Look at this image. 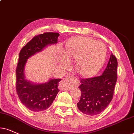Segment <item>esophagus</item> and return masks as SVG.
<instances>
[{
    "mask_svg": "<svg viewBox=\"0 0 134 134\" xmlns=\"http://www.w3.org/2000/svg\"><path fill=\"white\" fill-rule=\"evenodd\" d=\"M74 83L75 87H78L79 85V80L76 78H74L72 75H68L65 79L62 80L60 82L59 85V88L60 90H70L72 88L70 82Z\"/></svg>",
    "mask_w": 134,
    "mask_h": 134,
    "instance_id": "obj_1",
    "label": "esophagus"
}]
</instances>
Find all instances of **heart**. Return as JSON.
Returning a JSON list of instances; mask_svg holds the SVG:
<instances>
[{
    "mask_svg": "<svg viewBox=\"0 0 134 134\" xmlns=\"http://www.w3.org/2000/svg\"><path fill=\"white\" fill-rule=\"evenodd\" d=\"M65 55L60 58L62 67H67L69 60H77L76 68L80 75L91 77L97 74L104 64L106 47L101 41L86 37H76L69 41Z\"/></svg>",
    "mask_w": 134,
    "mask_h": 134,
    "instance_id": "obj_1",
    "label": "heart"
}]
</instances>
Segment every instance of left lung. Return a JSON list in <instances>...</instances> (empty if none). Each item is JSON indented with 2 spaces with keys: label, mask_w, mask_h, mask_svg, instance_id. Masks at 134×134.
Returning a JSON list of instances; mask_svg holds the SVG:
<instances>
[{
  "label": "left lung",
  "mask_w": 134,
  "mask_h": 134,
  "mask_svg": "<svg viewBox=\"0 0 134 134\" xmlns=\"http://www.w3.org/2000/svg\"><path fill=\"white\" fill-rule=\"evenodd\" d=\"M118 61L113 54L110 56L106 69L101 75L90 79H83L79 88L81 97L77 107L88 116L100 114L111 103L117 81Z\"/></svg>",
  "instance_id": "left-lung-1"
}]
</instances>
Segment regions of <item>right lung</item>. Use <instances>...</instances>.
<instances>
[{
	"mask_svg": "<svg viewBox=\"0 0 134 134\" xmlns=\"http://www.w3.org/2000/svg\"><path fill=\"white\" fill-rule=\"evenodd\" d=\"M59 36L57 33L41 34L34 37L20 52L16 69V90L22 104L33 112H41L50 107L59 91L58 84L61 79H50L43 83H33L25 79V64L32 55L47 46L57 44Z\"/></svg>",
	"mask_w": 134,
	"mask_h": 134,
	"instance_id": "1",
	"label": "right lung"
}]
</instances>
